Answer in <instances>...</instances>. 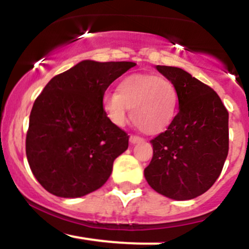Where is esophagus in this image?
Instances as JSON below:
<instances>
[{
	"label": "esophagus",
	"instance_id": "obj_1",
	"mask_svg": "<svg viewBox=\"0 0 249 249\" xmlns=\"http://www.w3.org/2000/svg\"><path fill=\"white\" fill-rule=\"evenodd\" d=\"M143 142L142 138L138 137V135H130L129 137V142L132 143V145H134V143H138V142Z\"/></svg>",
	"mask_w": 249,
	"mask_h": 249
}]
</instances>
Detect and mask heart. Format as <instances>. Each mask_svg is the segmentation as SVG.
Returning a JSON list of instances; mask_svg holds the SVG:
<instances>
[{
  "label": "heart",
  "mask_w": 249,
  "mask_h": 249,
  "mask_svg": "<svg viewBox=\"0 0 249 249\" xmlns=\"http://www.w3.org/2000/svg\"><path fill=\"white\" fill-rule=\"evenodd\" d=\"M178 96L170 80L153 74H132L120 81L117 92H107L103 110L116 125H124L129 117L147 134L165 129L176 114Z\"/></svg>",
  "instance_id": "1"
}]
</instances>
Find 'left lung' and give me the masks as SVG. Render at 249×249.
<instances>
[{
	"label": "left lung",
	"mask_w": 249,
	"mask_h": 249,
	"mask_svg": "<svg viewBox=\"0 0 249 249\" xmlns=\"http://www.w3.org/2000/svg\"><path fill=\"white\" fill-rule=\"evenodd\" d=\"M156 68L176 87L178 112L151 140L153 157L143 175L162 196L189 200L209 191L220 175L229 151V114L218 94L186 71Z\"/></svg>",
	"instance_id": "left-lung-1"
}]
</instances>
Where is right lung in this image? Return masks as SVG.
I'll list each match as a JSON object with an SVG mask.
<instances>
[{
	"mask_svg": "<svg viewBox=\"0 0 249 249\" xmlns=\"http://www.w3.org/2000/svg\"><path fill=\"white\" fill-rule=\"evenodd\" d=\"M134 62L85 60L53 76L35 101L26 156L38 182L61 198L101 188L128 148L127 133L103 110L104 93Z\"/></svg>",
	"mask_w": 249,
	"mask_h": 249,
	"instance_id": "1",
	"label": "right lung"
}]
</instances>
